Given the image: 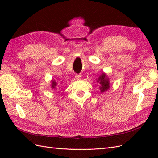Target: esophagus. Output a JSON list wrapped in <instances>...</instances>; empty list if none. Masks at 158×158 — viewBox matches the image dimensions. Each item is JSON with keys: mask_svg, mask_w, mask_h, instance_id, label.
Returning <instances> with one entry per match:
<instances>
[{"mask_svg": "<svg viewBox=\"0 0 158 158\" xmlns=\"http://www.w3.org/2000/svg\"><path fill=\"white\" fill-rule=\"evenodd\" d=\"M75 78H76V80H79L81 79V76L80 74H76V75H75Z\"/></svg>", "mask_w": 158, "mask_h": 158, "instance_id": "esophagus-1", "label": "esophagus"}]
</instances>
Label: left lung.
Segmentation results:
<instances>
[{"label": "left lung", "instance_id": "8db88e82", "mask_svg": "<svg viewBox=\"0 0 158 158\" xmlns=\"http://www.w3.org/2000/svg\"><path fill=\"white\" fill-rule=\"evenodd\" d=\"M97 82H99V84L101 85L99 86V89L101 90L102 92H103L105 91H107L110 88L109 79L107 78L106 74L103 73L101 76H100L98 80H97Z\"/></svg>", "mask_w": 158, "mask_h": 158}]
</instances>
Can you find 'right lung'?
Wrapping results in <instances>:
<instances>
[{
    "mask_svg": "<svg viewBox=\"0 0 158 158\" xmlns=\"http://www.w3.org/2000/svg\"><path fill=\"white\" fill-rule=\"evenodd\" d=\"M51 85H52V88H55L56 87V85H57V83L56 82H55V81H52Z\"/></svg>",
    "mask_w": 158,
    "mask_h": 158,
    "instance_id": "1",
    "label": "right lung"
}]
</instances>
